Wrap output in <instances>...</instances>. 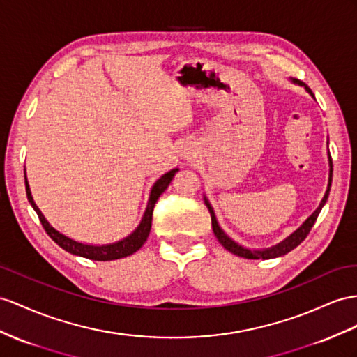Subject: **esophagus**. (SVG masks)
Here are the masks:
<instances>
[{
	"label": "esophagus",
	"mask_w": 357,
	"mask_h": 357,
	"mask_svg": "<svg viewBox=\"0 0 357 357\" xmlns=\"http://www.w3.org/2000/svg\"><path fill=\"white\" fill-rule=\"evenodd\" d=\"M182 157H184V158H193V157H196V149L191 144L185 146L184 151H182Z\"/></svg>",
	"instance_id": "esophagus-1"
}]
</instances>
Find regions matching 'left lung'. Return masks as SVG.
<instances>
[{
  "mask_svg": "<svg viewBox=\"0 0 357 357\" xmlns=\"http://www.w3.org/2000/svg\"><path fill=\"white\" fill-rule=\"evenodd\" d=\"M292 83H294V84H298V86H303V87L306 89L307 93H310V95L314 96L312 90H310V89L303 83V81H300V79H292ZM327 155H328V167H331V169H328V185H327L326 195H324V197H323V200H321V204H319V206L315 209V211L306 218V222H305L303 225H301L296 232H292V234L288 236V238H285L283 241H280V243H279V244H276V245H273V248L262 249V250H252V249H248V248H243V245H241V244H238V243H235V241L231 238V236H227V235L223 232V229L220 227V225H218V222H217V218H215V214H214V209H213L211 204L208 202V199H206V197H204V200H205V205H206V208H208V211H209V214H211L213 231H214V235L217 236L218 243H220L226 250H229L231 253L236 255V257H241V258H245V259H271V258L283 257V255H287V253H288V252H291L292 249H296L297 245L306 238L307 234L310 232V229H312L314 223L317 222V217H318L319 211H321V208L324 206L326 200H327V197H328V191H331V187H332L333 164H332V157H331V153H327Z\"/></svg>",
  "mask_w": 357,
  "mask_h": 357,
  "instance_id": "obj_1",
  "label": "left lung"
}]
</instances>
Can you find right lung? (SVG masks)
<instances>
[{"label": "right lung", "mask_w": 357, "mask_h": 357, "mask_svg": "<svg viewBox=\"0 0 357 357\" xmlns=\"http://www.w3.org/2000/svg\"><path fill=\"white\" fill-rule=\"evenodd\" d=\"M178 170L179 169H172L170 172L164 173V175L160 179H157V182H155L152 190H151L148 206H146V211L142 217L140 225L137 226V229L121 241L113 243V244H104V245H91V244L79 243V241L69 238V236H66V235H63L57 229H54V227L48 223L47 218H45V215L42 214L40 209L38 208V205L34 204L29 181H26L25 170H24V176H25V190H26V197H29V202L31 204L34 211L38 213L43 229L47 231V234L51 236L52 241H56L61 249H65L66 252H69L72 255H77V257H83V258L93 259V261H114V259L130 257V255L139 250L144 244V241L148 240L149 232H151V226H152L153 206H155V204H157L158 197L167 190L169 184Z\"/></svg>", "instance_id": "add662e5"}]
</instances>
